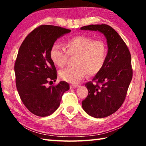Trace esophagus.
Segmentation results:
<instances>
[{"label":"esophagus","mask_w":146,"mask_h":146,"mask_svg":"<svg viewBox=\"0 0 146 146\" xmlns=\"http://www.w3.org/2000/svg\"><path fill=\"white\" fill-rule=\"evenodd\" d=\"M78 87V85H71L70 86V88L71 89H74V88H77Z\"/></svg>","instance_id":"1"}]
</instances>
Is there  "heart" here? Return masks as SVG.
I'll list each match as a JSON object with an SVG mask.
<instances>
[{"instance_id": "b5f03b06", "label": "heart", "mask_w": 146, "mask_h": 146, "mask_svg": "<svg viewBox=\"0 0 146 146\" xmlns=\"http://www.w3.org/2000/svg\"><path fill=\"white\" fill-rule=\"evenodd\" d=\"M66 51L57 44L51 46L49 55L55 66L62 68L68 55L75 56L73 67L59 72L61 79L71 84H77L86 74L93 75L102 68L107 56V46L102 40H93L90 36L78 35L66 42Z\"/></svg>"}]
</instances>
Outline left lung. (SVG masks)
<instances>
[{
	"label": "left lung",
	"instance_id": "1",
	"mask_svg": "<svg viewBox=\"0 0 146 146\" xmlns=\"http://www.w3.org/2000/svg\"><path fill=\"white\" fill-rule=\"evenodd\" d=\"M80 29L100 32L107 42L104 64L92 81L86 84L88 95L82 102L89 115L104 118L117 111L125 100L133 76L131 54L117 32L107 24H92Z\"/></svg>",
	"mask_w": 146,
	"mask_h": 146
}]
</instances>
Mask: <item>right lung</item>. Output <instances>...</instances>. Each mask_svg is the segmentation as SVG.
<instances>
[{"mask_svg": "<svg viewBox=\"0 0 146 146\" xmlns=\"http://www.w3.org/2000/svg\"><path fill=\"white\" fill-rule=\"evenodd\" d=\"M70 32L58 26H40L26 36L19 48L14 67L17 89L26 108L38 117L55 112L64 93L70 90L69 84L64 81L49 88L46 84L55 82L57 78L49 55L51 46Z\"/></svg>", "mask_w": 146, "mask_h": 146, "instance_id": "obj_1", "label": "right lung"}]
</instances>
